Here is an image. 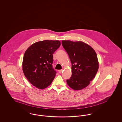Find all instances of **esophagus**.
Here are the masks:
<instances>
[{
	"label": "esophagus",
	"mask_w": 122,
	"mask_h": 122,
	"mask_svg": "<svg viewBox=\"0 0 122 122\" xmlns=\"http://www.w3.org/2000/svg\"><path fill=\"white\" fill-rule=\"evenodd\" d=\"M58 72L59 73H61L62 72H63V70H59L58 71Z\"/></svg>",
	"instance_id": "obj_1"
}]
</instances>
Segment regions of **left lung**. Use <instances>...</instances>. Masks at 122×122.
Segmentation results:
<instances>
[{
    "instance_id": "obj_1",
    "label": "left lung",
    "mask_w": 122,
    "mask_h": 122,
    "mask_svg": "<svg viewBox=\"0 0 122 122\" xmlns=\"http://www.w3.org/2000/svg\"><path fill=\"white\" fill-rule=\"evenodd\" d=\"M72 64V76L68 85L75 90H81L90 84L99 68L97 53L92 46L81 41H62Z\"/></svg>"
}]
</instances>
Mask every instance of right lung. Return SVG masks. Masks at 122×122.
<instances>
[{
  "label": "right lung",
  "instance_id": "obj_1",
  "mask_svg": "<svg viewBox=\"0 0 122 122\" xmlns=\"http://www.w3.org/2000/svg\"><path fill=\"white\" fill-rule=\"evenodd\" d=\"M61 45L58 40L36 42L25 52L22 62L24 74L31 84L44 89L49 86L56 72L52 68V54Z\"/></svg>",
  "mask_w": 122,
  "mask_h": 122
}]
</instances>
